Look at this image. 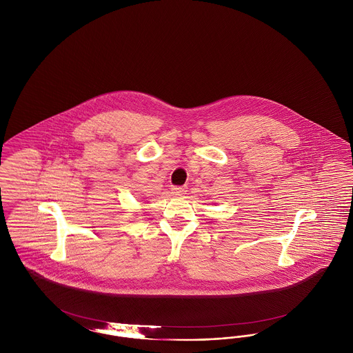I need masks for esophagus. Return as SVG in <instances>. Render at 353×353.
Listing matches in <instances>:
<instances>
[{
	"mask_svg": "<svg viewBox=\"0 0 353 353\" xmlns=\"http://www.w3.org/2000/svg\"><path fill=\"white\" fill-rule=\"evenodd\" d=\"M186 186H173L172 188V192H173V194H176V196H181V194H185V192H186Z\"/></svg>",
	"mask_w": 353,
	"mask_h": 353,
	"instance_id": "obj_1",
	"label": "esophagus"
}]
</instances>
